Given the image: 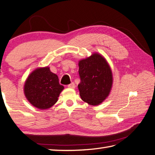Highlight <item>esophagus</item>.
I'll use <instances>...</instances> for the list:
<instances>
[{
	"mask_svg": "<svg viewBox=\"0 0 155 155\" xmlns=\"http://www.w3.org/2000/svg\"><path fill=\"white\" fill-rule=\"evenodd\" d=\"M68 87L69 88H75V84L74 83V82H72V83H71L70 84H69L68 85Z\"/></svg>",
	"mask_w": 155,
	"mask_h": 155,
	"instance_id": "1",
	"label": "esophagus"
}]
</instances>
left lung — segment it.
Wrapping results in <instances>:
<instances>
[{
  "label": "left lung",
  "mask_w": 155,
  "mask_h": 155,
  "mask_svg": "<svg viewBox=\"0 0 155 155\" xmlns=\"http://www.w3.org/2000/svg\"><path fill=\"white\" fill-rule=\"evenodd\" d=\"M78 66L81 98L90 105H99L109 96L112 88L113 78L109 63L103 55L94 52L79 61Z\"/></svg>",
  "instance_id": "obj_1"
}]
</instances>
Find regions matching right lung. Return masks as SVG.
Listing matches in <instances>:
<instances>
[{"instance_id":"right-lung-1","label":"right lung","mask_w":155,"mask_h":155,"mask_svg":"<svg viewBox=\"0 0 155 155\" xmlns=\"http://www.w3.org/2000/svg\"><path fill=\"white\" fill-rule=\"evenodd\" d=\"M63 89L57 75L51 72L49 67H45L36 68L28 75L23 92L31 105L40 110H46L57 103Z\"/></svg>"}]
</instances>
